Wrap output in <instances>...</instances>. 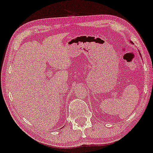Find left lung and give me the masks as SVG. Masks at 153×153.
I'll return each mask as SVG.
<instances>
[{
  "label": "left lung",
  "instance_id": "obj_1",
  "mask_svg": "<svg viewBox=\"0 0 153 153\" xmlns=\"http://www.w3.org/2000/svg\"><path fill=\"white\" fill-rule=\"evenodd\" d=\"M140 55H141V54H140Z\"/></svg>",
  "mask_w": 153,
  "mask_h": 153
}]
</instances>
